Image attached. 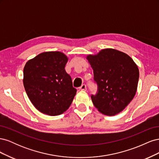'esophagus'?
I'll use <instances>...</instances> for the list:
<instances>
[{
    "instance_id": "obj_1",
    "label": "esophagus",
    "mask_w": 159,
    "mask_h": 159,
    "mask_svg": "<svg viewBox=\"0 0 159 159\" xmlns=\"http://www.w3.org/2000/svg\"><path fill=\"white\" fill-rule=\"evenodd\" d=\"M80 89L82 90V91H86V89H87V87H86V85L85 84H83L80 88Z\"/></svg>"
}]
</instances>
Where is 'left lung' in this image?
<instances>
[{"mask_svg":"<svg viewBox=\"0 0 159 159\" xmlns=\"http://www.w3.org/2000/svg\"><path fill=\"white\" fill-rule=\"evenodd\" d=\"M98 91L91 98L104 115H114L125 108L136 93L139 71L133 59L123 52L104 49L88 56Z\"/></svg>","mask_w":159,"mask_h":159,"instance_id":"left-lung-1","label":"left lung"}]
</instances>
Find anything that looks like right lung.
<instances>
[{"instance_id": "1", "label": "right lung", "mask_w": 159, "mask_h": 159, "mask_svg": "<svg viewBox=\"0 0 159 159\" xmlns=\"http://www.w3.org/2000/svg\"><path fill=\"white\" fill-rule=\"evenodd\" d=\"M68 57L60 52H46L26 62L23 83L30 102L39 111L56 116L69 108L76 93L66 73Z\"/></svg>"}]
</instances>
